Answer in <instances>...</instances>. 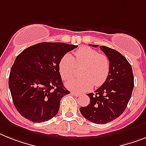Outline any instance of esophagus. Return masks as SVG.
Listing matches in <instances>:
<instances>
[{
  "instance_id": "obj_1",
  "label": "esophagus",
  "mask_w": 146,
  "mask_h": 146,
  "mask_svg": "<svg viewBox=\"0 0 146 146\" xmlns=\"http://www.w3.org/2000/svg\"><path fill=\"white\" fill-rule=\"evenodd\" d=\"M71 93H72V95H73V96H76V97H78V96H80V93H78V92H72Z\"/></svg>"
}]
</instances>
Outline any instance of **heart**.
<instances>
[{
    "instance_id": "b5f03b06",
    "label": "heart",
    "mask_w": 146,
    "mask_h": 146,
    "mask_svg": "<svg viewBox=\"0 0 146 146\" xmlns=\"http://www.w3.org/2000/svg\"><path fill=\"white\" fill-rule=\"evenodd\" d=\"M74 58L65 54L60 61V72L63 80H69L74 75L76 66H81L80 78L72 79L66 86L77 92H86L92 86H100L105 83L110 71V62L105 54L89 47H82L74 53Z\"/></svg>"
}]
</instances>
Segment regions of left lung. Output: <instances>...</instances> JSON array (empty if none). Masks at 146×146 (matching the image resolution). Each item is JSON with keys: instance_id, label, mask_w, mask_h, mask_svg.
<instances>
[{"instance_id": "obj_1", "label": "left lung", "mask_w": 146, "mask_h": 146, "mask_svg": "<svg viewBox=\"0 0 146 146\" xmlns=\"http://www.w3.org/2000/svg\"><path fill=\"white\" fill-rule=\"evenodd\" d=\"M90 46L98 47L96 44ZM110 62V71L105 83L94 92L87 94L90 104L80 108V113L96 124H106L123 113L132 95L134 83L132 67L117 50L100 46Z\"/></svg>"}]
</instances>
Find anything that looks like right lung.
Segmentation results:
<instances>
[{
    "instance_id": "1",
    "label": "right lung",
    "mask_w": 146,
    "mask_h": 146,
    "mask_svg": "<svg viewBox=\"0 0 146 146\" xmlns=\"http://www.w3.org/2000/svg\"><path fill=\"white\" fill-rule=\"evenodd\" d=\"M78 45L41 42L29 47L15 58L9 87L17 111L33 122H44L56 115L60 100L70 93L63 86L60 61Z\"/></svg>"
}]
</instances>
